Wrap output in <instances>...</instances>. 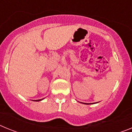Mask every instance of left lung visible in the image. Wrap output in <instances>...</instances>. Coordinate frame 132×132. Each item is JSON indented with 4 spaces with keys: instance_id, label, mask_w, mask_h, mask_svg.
Wrapping results in <instances>:
<instances>
[{
    "instance_id": "obj_1",
    "label": "left lung",
    "mask_w": 132,
    "mask_h": 132,
    "mask_svg": "<svg viewBox=\"0 0 132 132\" xmlns=\"http://www.w3.org/2000/svg\"><path fill=\"white\" fill-rule=\"evenodd\" d=\"M82 104H94V103H85V102H81ZM94 103H98V102H94Z\"/></svg>"
}]
</instances>
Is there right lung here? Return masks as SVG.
<instances>
[{
    "instance_id": "1",
    "label": "right lung",
    "mask_w": 132,
    "mask_h": 132,
    "mask_svg": "<svg viewBox=\"0 0 132 132\" xmlns=\"http://www.w3.org/2000/svg\"><path fill=\"white\" fill-rule=\"evenodd\" d=\"M44 98H42V99H39V100H32L33 101H36V102H38V101H42V100H44Z\"/></svg>"
}]
</instances>
